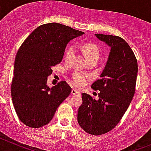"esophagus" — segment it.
I'll list each match as a JSON object with an SVG mask.
<instances>
[{
	"mask_svg": "<svg viewBox=\"0 0 151 151\" xmlns=\"http://www.w3.org/2000/svg\"><path fill=\"white\" fill-rule=\"evenodd\" d=\"M71 94H73V95H76V94H80V91L78 90H77V89H73L72 90V92Z\"/></svg>",
	"mask_w": 151,
	"mask_h": 151,
	"instance_id": "34e87169",
	"label": "esophagus"
}]
</instances>
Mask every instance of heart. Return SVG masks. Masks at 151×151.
<instances>
[{"label": "heart", "mask_w": 151, "mask_h": 151, "mask_svg": "<svg viewBox=\"0 0 151 151\" xmlns=\"http://www.w3.org/2000/svg\"><path fill=\"white\" fill-rule=\"evenodd\" d=\"M82 51L85 54V57L87 60L91 59V58H99L100 50L96 45L93 43H85L82 45ZM75 54V48L73 46L69 47L65 53L64 59L65 61L69 63ZM90 78V76L84 73H79V72H74L72 75V82L75 85L78 87H82L87 83L88 80Z\"/></svg>", "instance_id": "1"}]
</instances>
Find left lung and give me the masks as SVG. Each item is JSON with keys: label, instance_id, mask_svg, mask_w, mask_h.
Returning <instances> with one entry per match:
<instances>
[{"label": "left lung", "instance_id": "8db88e82", "mask_svg": "<svg viewBox=\"0 0 151 151\" xmlns=\"http://www.w3.org/2000/svg\"><path fill=\"white\" fill-rule=\"evenodd\" d=\"M95 35L111 49L101 78L91 85L94 90H99V99L82 93L77 119L85 132L100 135L115 128L127 110L135 91L138 62L123 38L110 35Z\"/></svg>", "mask_w": 151, "mask_h": 151}]
</instances>
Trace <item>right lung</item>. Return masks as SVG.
I'll return each instance as SVG.
<instances>
[{
    "label": "right lung",
    "instance_id": "1",
    "mask_svg": "<svg viewBox=\"0 0 151 151\" xmlns=\"http://www.w3.org/2000/svg\"><path fill=\"white\" fill-rule=\"evenodd\" d=\"M83 32L57 22L38 26L17 51L12 80L11 97L19 120L31 128L48 124L71 87L61 81L50 88L47 85L52 67L60 63L66 45Z\"/></svg>",
    "mask_w": 151,
    "mask_h": 151
}]
</instances>
